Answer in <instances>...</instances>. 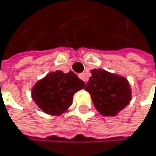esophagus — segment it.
I'll use <instances>...</instances> for the list:
<instances>
[{
	"mask_svg": "<svg viewBox=\"0 0 156 156\" xmlns=\"http://www.w3.org/2000/svg\"><path fill=\"white\" fill-rule=\"evenodd\" d=\"M79 76H80V80H82L85 83L87 82V79H86L85 74H80V75H79Z\"/></svg>",
	"mask_w": 156,
	"mask_h": 156,
	"instance_id": "obj_1",
	"label": "esophagus"
}]
</instances>
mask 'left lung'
<instances>
[{
  "label": "left lung",
  "instance_id": "left-lung-1",
  "mask_svg": "<svg viewBox=\"0 0 156 156\" xmlns=\"http://www.w3.org/2000/svg\"><path fill=\"white\" fill-rule=\"evenodd\" d=\"M91 74L85 90L91 95L96 109L104 116L118 115L132 100L128 80L101 68L93 69Z\"/></svg>",
  "mask_w": 156,
  "mask_h": 156
}]
</instances>
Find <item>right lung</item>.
Wrapping results in <instances>:
<instances>
[{"instance_id": "1", "label": "right lung", "mask_w": 156, "mask_h": 156, "mask_svg": "<svg viewBox=\"0 0 156 156\" xmlns=\"http://www.w3.org/2000/svg\"><path fill=\"white\" fill-rule=\"evenodd\" d=\"M84 87L85 83L72 71L50 72L35 83L31 97L42 112L60 115L72 105L75 93Z\"/></svg>"}]
</instances>
